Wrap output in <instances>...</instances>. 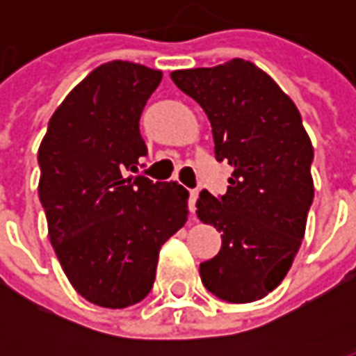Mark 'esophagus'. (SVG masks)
<instances>
[{
	"instance_id": "1",
	"label": "esophagus",
	"mask_w": 356,
	"mask_h": 356,
	"mask_svg": "<svg viewBox=\"0 0 356 356\" xmlns=\"http://www.w3.org/2000/svg\"><path fill=\"white\" fill-rule=\"evenodd\" d=\"M196 200H198V191H191V198H188V209H191V213H194V209H196Z\"/></svg>"
}]
</instances>
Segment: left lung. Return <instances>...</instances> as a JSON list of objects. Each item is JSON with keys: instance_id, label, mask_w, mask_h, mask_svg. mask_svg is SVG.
I'll use <instances>...</instances> for the list:
<instances>
[{"instance_id": "left-lung-1", "label": "left lung", "mask_w": 356, "mask_h": 356, "mask_svg": "<svg viewBox=\"0 0 356 356\" xmlns=\"http://www.w3.org/2000/svg\"><path fill=\"white\" fill-rule=\"evenodd\" d=\"M208 114L216 158L231 163L221 198L202 191L196 213L223 232L200 278L229 303L265 298L288 275L313 204V145L301 114L276 81L244 58L171 72Z\"/></svg>"}]
</instances>
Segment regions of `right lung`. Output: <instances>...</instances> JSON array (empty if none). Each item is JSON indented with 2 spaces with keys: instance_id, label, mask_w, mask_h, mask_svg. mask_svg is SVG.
Segmentation results:
<instances>
[{
  "instance_id": "1",
  "label": "right lung",
  "mask_w": 356,
  "mask_h": 356,
  "mask_svg": "<svg viewBox=\"0 0 356 356\" xmlns=\"http://www.w3.org/2000/svg\"><path fill=\"white\" fill-rule=\"evenodd\" d=\"M162 72L127 60L95 68L51 116L38 150L40 202L74 290L106 309L135 305L160 248L186 223L188 191L127 177L147 145L139 120Z\"/></svg>"
}]
</instances>
